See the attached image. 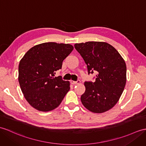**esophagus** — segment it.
I'll return each instance as SVG.
<instances>
[{"mask_svg":"<svg viewBox=\"0 0 146 146\" xmlns=\"http://www.w3.org/2000/svg\"><path fill=\"white\" fill-rule=\"evenodd\" d=\"M71 82V83L72 84H79V83H80V80H78V81H70Z\"/></svg>","mask_w":146,"mask_h":146,"instance_id":"obj_1","label":"esophagus"}]
</instances>
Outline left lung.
<instances>
[{"label":"left lung","mask_w":146,"mask_h":146,"mask_svg":"<svg viewBox=\"0 0 146 146\" xmlns=\"http://www.w3.org/2000/svg\"><path fill=\"white\" fill-rule=\"evenodd\" d=\"M86 64L88 72L97 73L94 82L85 81L81 103L87 110L102 113L113 108L126 83V65L119 52L110 44L88 42L74 44Z\"/></svg>","instance_id":"8db88e82"}]
</instances>
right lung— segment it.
Here are the masks:
<instances>
[{
  "instance_id": "obj_1",
  "label": "right lung",
  "mask_w": 146,
  "mask_h": 146,
  "mask_svg": "<svg viewBox=\"0 0 146 146\" xmlns=\"http://www.w3.org/2000/svg\"><path fill=\"white\" fill-rule=\"evenodd\" d=\"M73 50L70 44L43 43L30 48L20 61L19 82L26 100L38 111L55 109L70 89L55 72Z\"/></svg>"
}]
</instances>
